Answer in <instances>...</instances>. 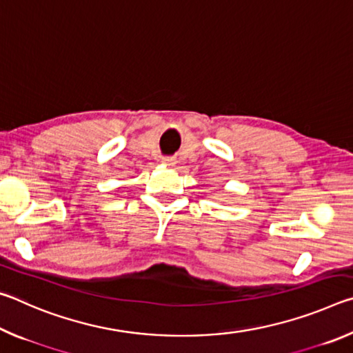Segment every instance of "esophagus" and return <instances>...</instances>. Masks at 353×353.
<instances>
[{
    "instance_id": "34e87169",
    "label": "esophagus",
    "mask_w": 353,
    "mask_h": 353,
    "mask_svg": "<svg viewBox=\"0 0 353 353\" xmlns=\"http://www.w3.org/2000/svg\"><path fill=\"white\" fill-rule=\"evenodd\" d=\"M162 163L166 166H174L176 165V159L174 157H163Z\"/></svg>"
}]
</instances>
